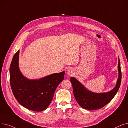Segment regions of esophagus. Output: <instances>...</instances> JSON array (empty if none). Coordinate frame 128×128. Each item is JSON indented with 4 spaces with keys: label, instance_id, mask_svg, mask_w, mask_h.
Listing matches in <instances>:
<instances>
[{
    "label": "esophagus",
    "instance_id": "obj_1",
    "mask_svg": "<svg viewBox=\"0 0 128 128\" xmlns=\"http://www.w3.org/2000/svg\"><path fill=\"white\" fill-rule=\"evenodd\" d=\"M73 70L72 68H69L68 70V74L69 75H72V74H73Z\"/></svg>",
    "mask_w": 128,
    "mask_h": 128
}]
</instances>
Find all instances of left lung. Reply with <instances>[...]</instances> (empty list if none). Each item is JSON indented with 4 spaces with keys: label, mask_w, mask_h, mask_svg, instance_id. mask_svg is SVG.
<instances>
[{
    "label": "left lung",
    "mask_w": 128,
    "mask_h": 128,
    "mask_svg": "<svg viewBox=\"0 0 128 128\" xmlns=\"http://www.w3.org/2000/svg\"><path fill=\"white\" fill-rule=\"evenodd\" d=\"M118 69L119 76L116 85L112 90L107 92H92L86 89L75 77H70V80L73 86L74 95L80 106L88 110H96L102 108L112 100L119 90L121 84V71L119 58Z\"/></svg>",
    "instance_id": "obj_1"
}]
</instances>
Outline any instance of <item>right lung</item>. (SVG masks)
Masks as SVG:
<instances>
[{
  "label": "right lung",
  "mask_w": 128,
  "mask_h": 128,
  "mask_svg": "<svg viewBox=\"0 0 128 128\" xmlns=\"http://www.w3.org/2000/svg\"><path fill=\"white\" fill-rule=\"evenodd\" d=\"M19 50L10 66V82L16 100L26 108L35 112L46 110L50 104L55 90L64 78L65 72L54 73L39 80H29L19 68Z\"/></svg>",
  "instance_id": "1"
}]
</instances>
